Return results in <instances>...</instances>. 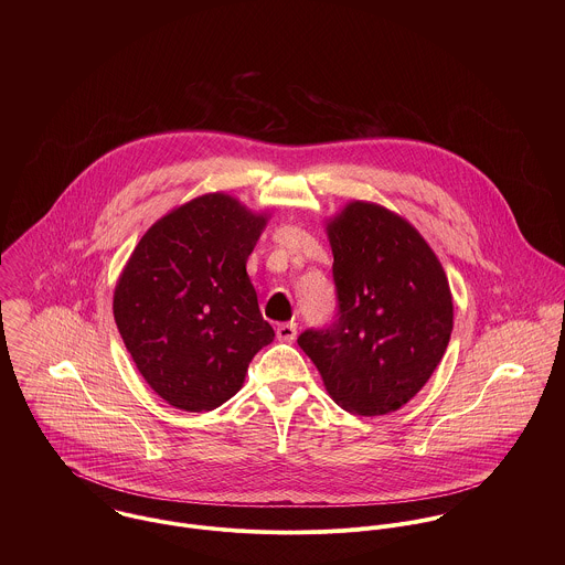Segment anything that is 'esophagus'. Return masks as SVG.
Masks as SVG:
<instances>
[{"mask_svg":"<svg viewBox=\"0 0 565 565\" xmlns=\"http://www.w3.org/2000/svg\"><path fill=\"white\" fill-rule=\"evenodd\" d=\"M276 334L280 341H294L296 334H298V323L285 322L276 326Z\"/></svg>","mask_w":565,"mask_h":565,"instance_id":"esophagus-1","label":"esophagus"}]
</instances>
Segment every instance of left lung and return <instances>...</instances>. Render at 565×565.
I'll return each mask as SVG.
<instances>
[{
  "instance_id": "8db88e82",
  "label": "left lung",
  "mask_w": 565,
  "mask_h": 565,
  "mask_svg": "<svg viewBox=\"0 0 565 565\" xmlns=\"http://www.w3.org/2000/svg\"><path fill=\"white\" fill-rule=\"evenodd\" d=\"M328 239L337 311L298 343L341 408L367 417L398 411L450 341L448 278L419 233L376 204H348L328 224Z\"/></svg>"
}]
</instances>
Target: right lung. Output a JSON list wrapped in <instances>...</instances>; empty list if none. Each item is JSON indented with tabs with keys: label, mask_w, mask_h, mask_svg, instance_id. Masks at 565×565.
I'll use <instances>...</instances> for the list:
<instances>
[{
	"label": "right lung",
	"mask_w": 565,
	"mask_h": 565,
	"mask_svg": "<svg viewBox=\"0 0 565 565\" xmlns=\"http://www.w3.org/2000/svg\"><path fill=\"white\" fill-rule=\"evenodd\" d=\"M265 226L237 200L209 193L159 220L135 247L113 300L141 376L164 403L213 411L242 390L274 341L245 263Z\"/></svg>",
	"instance_id": "right-lung-1"
}]
</instances>
